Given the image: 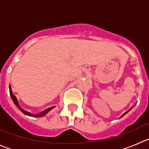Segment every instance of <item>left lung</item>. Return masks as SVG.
I'll list each match as a JSON object with an SVG mask.
<instances>
[{
    "label": "left lung",
    "mask_w": 149,
    "mask_h": 149,
    "mask_svg": "<svg viewBox=\"0 0 149 149\" xmlns=\"http://www.w3.org/2000/svg\"><path fill=\"white\" fill-rule=\"evenodd\" d=\"M132 108H133V107H131V108H130V109H129V110H127V111H126V112H125V113H123V114H122V116H120V118H122V116H124L125 115V114H127V113H128V112H129V111H130V110H131V109H132ZM120 118H119V119H120Z\"/></svg>",
    "instance_id": "8db88e82"
}]
</instances>
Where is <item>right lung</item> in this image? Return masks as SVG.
Here are the masks:
<instances>
[{"instance_id": "1", "label": "right lung", "mask_w": 149, "mask_h": 149, "mask_svg": "<svg viewBox=\"0 0 149 149\" xmlns=\"http://www.w3.org/2000/svg\"><path fill=\"white\" fill-rule=\"evenodd\" d=\"M9 88H10V96H11L12 100H13V102H14V104H15V106H16L17 107H18V108L19 109V110H20L22 112V113H23L24 114H25V115L29 116H32V117H42V116H44L45 115H46V114L48 113L50 111V110H51L53 108H54V107H49V108H48V109H46V110H43L42 112H41V113H38V114L30 113V112L26 111V110H24L23 108H22V107H21L20 105H19V104H18V100H17V98H16V97H15V95H13V91H12V89H11V86H10V87H9Z\"/></svg>"}]
</instances>
